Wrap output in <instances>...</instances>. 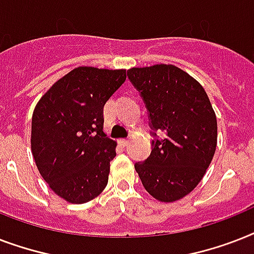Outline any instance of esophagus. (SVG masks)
Masks as SVG:
<instances>
[{"mask_svg": "<svg viewBox=\"0 0 254 254\" xmlns=\"http://www.w3.org/2000/svg\"><path fill=\"white\" fill-rule=\"evenodd\" d=\"M127 142H129V139L127 138H120L119 139V143L121 145V146H127Z\"/></svg>", "mask_w": 254, "mask_h": 254, "instance_id": "esophagus-1", "label": "esophagus"}]
</instances>
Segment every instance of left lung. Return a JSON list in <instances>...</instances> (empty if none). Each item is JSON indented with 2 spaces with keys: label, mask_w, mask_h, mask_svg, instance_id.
<instances>
[{
  "label": "left lung",
  "mask_w": 254,
  "mask_h": 254,
  "mask_svg": "<svg viewBox=\"0 0 254 254\" xmlns=\"http://www.w3.org/2000/svg\"><path fill=\"white\" fill-rule=\"evenodd\" d=\"M127 77L141 93L153 130L151 153L134 165L143 187L157 200L171 203L192 191L204 177L217 143L211 101L192 76L173 64L130 68Z\"/></svg>",
  "instance_id": "left-lung-1"
}]
</instances>
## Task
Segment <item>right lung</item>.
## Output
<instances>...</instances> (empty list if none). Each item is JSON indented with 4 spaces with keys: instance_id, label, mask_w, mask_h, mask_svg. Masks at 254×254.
Returning <instances> with one entry per match:
<instances>
[{
    "instance_id": "add662e5",
    "label": "right lung",
    "mask_w": 254,
    "mask_h": 254,
    "mask_svg": "<svg viewBox=\"0 0 254 254\" xmlns=\"http://www.w3.org/2000/svg\"><path fill=\"white\" fill-rule=\"evenodd\" d=\"M127 69L77 67L42 96L31 120V151L54 192L83 204L108 183L116 141L103 131L104 105Z\"/></svg>"
}]
</instances>
